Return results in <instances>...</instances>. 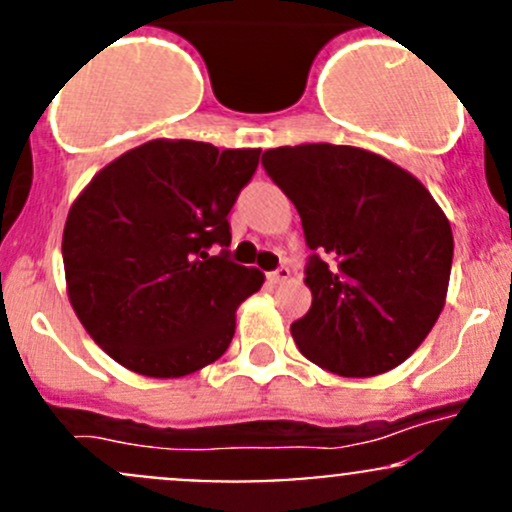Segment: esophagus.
I'll return each instance as SVG.
<instances>
[{"label":"esophagus","mask_w":512,"mask_h":512,"mask_svg":"<svg viewBox=\"0 0 512 512\" xmlns=\"http://www.w3.org/2000/svg\"><path fill=\"white\" fill-rule=\"evenodd\" d=\"M289 277H292V272H289V267H280V270L270 272V275H267V280H270L272 285H280V282H287Z\"/></svg>","instance_id":"1"}]
</instances>
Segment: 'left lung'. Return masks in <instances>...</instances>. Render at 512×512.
<instances>
[{
    "mask_svg": "<svg viewBox=\"0 0 512 512\" xmlns=\"http://www.w3.org/2000/svg\"><path fill=\"white\" fill-rule=\"evenodd\" d=\"M262 165L312 250V307L292 324L299 352L356 379L404 364L446 304L453 232L441 205L409 170L364 148H270Z\"/></svg>",
    "mask_w": 512,
    "mask_h": 512,
    "instance_id": "obj_1",
    "label": "left lung"
}]
</instances>
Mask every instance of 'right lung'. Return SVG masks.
Here are the masks:
<instances>
[{
	"mask_svg": "<svg viewBox=\"0 0 512 512\" xmlns=\"http://www.w3.org/2000/svg\"><path fill=\"white\" fill-rule=\"evenodd\" d=\"M257 163L260 148L156 138L81 190L61 240L66 292L111 359L178 379L227 352L237 307L265 282L227 257V215Z\"/></svg>",
	"mask_w": 512,
	"mask_h": 512,
	"instance_id": "right-lung-1",
	"label": "right lung"
}]
</instances>
